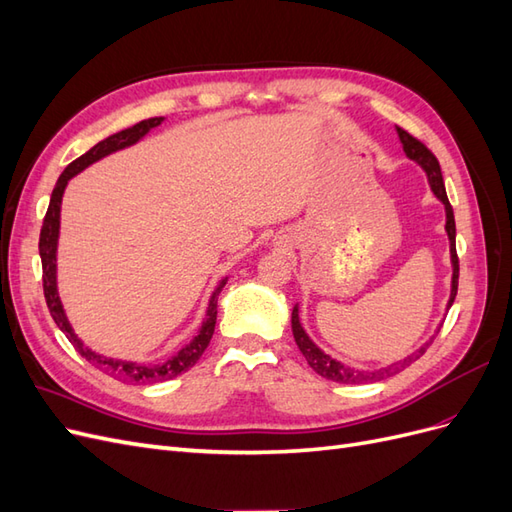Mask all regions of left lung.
<instances>
[{"label":"left lung","mask_w":512,"mask_h":512,"mask_svg":"<svg viewBox=\"0 0 512 512\" xmlns=\"http://www.w3.org/2000/svg\"><path fill=\"white\" fill-rule=\"evenodd\" d=\"M397 134H399L401 145H404L406 156L425 170L433 196L440 200V203L444 205V211H446V226L444 228H446V235H448V245H451V265H453L451 297H448V303H446V312H448V309H451V305H453V301H455L457 282H459V258H457V247H455L457 230H455L453 207H451V203H448L446 188H444V181H442V170H440V164H438L436 156H433V153L421 141H416V138L410 136L406 130L397 128ZM292 335H294V342H297L299 350L303 352L307 365L312 367L316 374H320L322 378H327V380H333V382H342V384H367V382H376V380H384L389 376H395V374H399L401 369H406L410 363H414L418 356H423L425 350L429 348V344L433 342V337H436V335H433L429 342H425L421 348H416L412 354H408L404 361H395L391 365H384V367H378V369H356V367H350L342 361L333 359L331 354H327L320 346H316L314 339L307 335V331L303 329V324H301L299 303L292 307Z\"/></svg>","instance_id":"8db88e82"}]
</instances>
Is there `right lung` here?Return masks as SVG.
I'll return each instance as SVG.
<instances>
[{"label": "right lung", "instance_id": "1", "mask_svg": "<svg viewBox=\"0 0 512 512\" xmlns=\"http://www.w3.org/2000/svg\"><path fill=\"white\" fill-rule=\"evenodd\" d=\"M164 123V117H153V119H145L136 126L121 130L113 136L104 138L98 145L91 147L87 153H83L81 158H76L72 164L66 166L64 173L59 175L55 190L51 194V203H49V211L44 215V224L40 230V258H42V282H44V299L46 305H49V312L55 320L57 327L61 329L70 344L76 348L83 359H87L89 363H96L102 371H106L108 376H113L115 380L121 382H143V384H153V382H164L170 378H177L183 371H188L190 367L196 365V361L203 356V352L207 350L213 331H215V320H218V297L222 288L226 286L228 277L218 282L215 290L211 292L209 303H207V312L203 322L196 331V335L190 339V344H185L181 350H177L173 356H168L166 361L162 363H153V365H145V363H136V361H123V359H111V356L98 354L96 350H91L89 346H85L83 339L74 333L72 324L68 320V314L64 309V303L59 299V290H57V243H59V226H61V200H64V192L68 188V181L72 177H76L87 166H91L94 162L111 156L115 151H121L126 147L136 145L138 141L153 130Z\"/></svg>", "mask_w": 512, "mask_h": 512}]
</instances>
